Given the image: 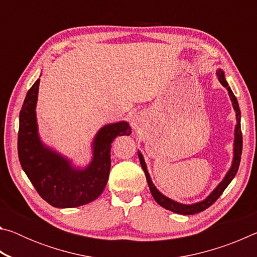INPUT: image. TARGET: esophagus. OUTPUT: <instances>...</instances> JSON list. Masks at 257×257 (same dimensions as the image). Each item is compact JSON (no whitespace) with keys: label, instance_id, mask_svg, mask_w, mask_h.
<instances>
[{"label":"esophagus","instance_id":"1","mask_svg":"<svg viewBox=\"0 0 257 257\" xmlns=\"http://www.w3.org/2000/svg\"><path fill=\"white\" fill-rule=\"evenodd\" d=\"M146 124L145 116L143 113H136L132 116V127L135 132H139V130L144 129Z\"/></svg>","mask_w":257,"mask_h":257}]
</instances>
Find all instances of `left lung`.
Wrapping results in <instances>:
<instances>
[{
	"instance_id": "obj_1",
	"label": "left lung",
	"mask_w": 257,
	"mask_h": 257,
	"mask_svg": "<svg viewBox=\"0 0 257 257\" xmlns=\"http://www.w3.org/2000/svg\"><path fill=\"white\" fill-rule=\"evenodd\" d=\"M216 77H217V79H219V81L221 82V85L225 87L228 90L229 97H230V99H231V103L233 106V110H234V112H236L237 124H236V127H234L233 159H232L231 167H230L229 171L227 172V175L224 176L222 181H221L220 184L215 187L214 190H213L205 199H203V201H201V202L194 203V204H182V203L173 201V199L169 198L167 196H164V195L154 186L153 181H152V179H151L150 173H149V171H147V167H146L144 156H143L141 152L138 151V158H139V161H141V165H142L143 170H144V172H145L146 180H147V184H149L152 196L154 197V199L156 201V203L159 204V205H161L164 208H167V210H169V211L178 213V214H184V215L196 214V213L202 212L204 210H206L207 207H210L212 204L221 196V194L223 193L224 189L227 188L228 185L231 182V180L233 179L238 171L239 164H240V156H241V151H242V135H241V129H240V118H241L240 108H239V104H238L236 96L233 95L231 88H230V86L228 85L227 80H225L223 70L219 69V70L216 71Z\"/></svg>"
}]
</instances>
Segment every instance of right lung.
Returning a JSON list of instances; mask_svg holds the SVG:
<instances>
[{
	"mask_svg": "<svg viewBox=\"0 0 257 257\" xmlns=\"http://www.w3.org/2000/svg\"><path fill=\"white\" fill-rule=\"evenodd\" d=\"M40 79L35 81L19 115L18 155L23 170L40 196L52 206L77 207L96 199L103 193L110 175L111 144L118 136L132 134L127 121L103 125L92 143L88 165L79 168L72 161L41 141L36 118Z\"/></svg>",
	"mask_w": 257,
	"mask_h": 257,
	"instance_id": "add662e5",
	"label": "right lung"
}]
</instances>
